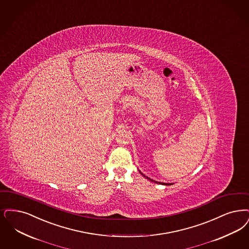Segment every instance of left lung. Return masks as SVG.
Here are the masks:
<instances>
[{
  "label": "left lung",
  "mask_w": 249,
  "mask_h": 249,
  "mask_svg": "<svg viewBox=\"0 0 249 249\" xmlns=\"http://www.w3.org/2000/svg\"><path fill=\"white\" fill-rule=\"evenodd\" d=\"M140 173H141V174H142V176H143V177H146V176H145V175H143V174H142V172H141V171H140ZM146 178H147V179H150V180H151V181H155V182H157V183H160V184H164V185H171V183H165V182H159V181H156V180H153V179H150V178H148V177H146Z\"/></svg>",
  "instance_id": "1"
}]
</instances>
